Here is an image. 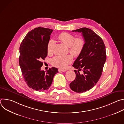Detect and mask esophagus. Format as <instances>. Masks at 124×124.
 I'll list each match as a JSON object with an SVG mask.
<instances>
[{"label":"esophagus","instance_id":"obj_1","mask_svg":"<svg viewBox=\"0 0 124 124\" xmlns=\"http://www.w3.org/2000/svg\"><path fill=\"white\" fill-rule=\"evenodd\" d=\"M58 71L59 72H66V71H67V70L66 69H58Z\"/></svg>","mask_w":124,"mask_h":124}]
</instances>
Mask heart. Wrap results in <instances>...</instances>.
Instances as JSON below:
<instances>
[{
	"label": "heart",
	"instance_id": "heart-1",
	"mask_svg": "<svg viewBox=\"0 0 124 124\" xmlns=\"http://www.w3.org/2000/svg\"><path fill=\"white\" fill-rule=\"evenodd\" d=\"M58 39L62 43L69 47L70 54L75 57L79 56L82 52L85 45V41L82 37L76 38L73 34L67 32H62L58 36ZM54 41H48L46 46V52L48 55H51L53 53V46ZM73 56L68 54L65 56H56L52 60V64L55 67L60 68H65L73 61Z\"/></svg>",
	"mask_w": 124,
	"mask_h": 124
}]
</instances>
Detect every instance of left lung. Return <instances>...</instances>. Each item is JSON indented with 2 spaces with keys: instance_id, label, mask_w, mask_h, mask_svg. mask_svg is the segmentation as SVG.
I'll return each instance as SVG.
<instances>
[{
  "instance_id": "8db88e82",
  "label": "left lung",
  "mask_w": 124,
  "mask_h": 124,
  "mask_svg": "<svg viewBox=\"0 0 124 124\" xmlns=\"http://www.w3.org/2000/svg\"><path fill=\"white\" fill-rule=\"evenodd\" d=\"M72 31L82 33L85 45L73 65L78 70H74L76 78L70 87L76 92L83 93L90 90L101 77L107 57L105 46L102 39L91 29L83 27ZM80 70L83 74H80Z\"/></svg>"
}]
</instances>
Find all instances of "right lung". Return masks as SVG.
Listing matches in <instances>:
<instances>
[{"label": "right lung", "instance_id": "right-lung-1", "mask_svg": "<svg viewBox=\"0 0 124 124\" xmlns=\"http://www.w3.org/2000/svg\"><path fill=\"white\" fill-rule=\"evenodd\" d=\"M53 30L41 27L29 31L20 47L19 64L27 85L32 89L43 91L48 89L57 68L52 67L45 72L41 70L42 61L47 56L46 46Z\"/></svg>", "mask_w": 124, "mask_h": 124}]
</instances>
